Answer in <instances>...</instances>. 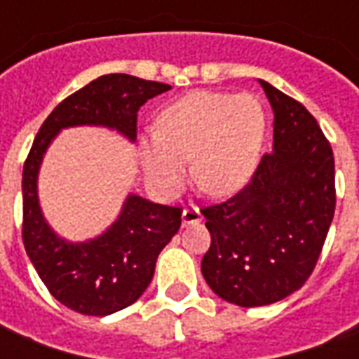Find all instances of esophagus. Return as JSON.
I'll list each match as a JSON object with an SVG mask.
<instances>
[{
  "label": "esophagus",
  "mask_w": 359,
  "mask_h": 359,
  "mask_svg": "<svg viewBox=\"0 0 359 359\" xmlns=\"http://www.w3.org/2000/svg\"><path fill=\"white\" fill-rule=\"evenodd\" d=\"M202 221V213L198 208L194 205H190L187 210L182 211V226H188V225H198Z\"/></svg>",
  "instance_id": "34e87169"
}]
</instances>
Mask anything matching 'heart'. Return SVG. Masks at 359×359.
Segmentation results:
<instances>
[{"label": "heart", "instance_id": "heart-1", "mask_svg": "<svg viewBox=\"0 0 359 359\" xmlns=\"http://www.w3.org/2000/svg\"><path fill=\"white\" fill-rule=\"evenodd\" d=\"M264 105L252 94L190 92L161 111L157 133L140 138L149 182L165 194L187 177L215 198L238 192L254 177L264 146Z\"/></svg>", "mask_w": 359, "mask_h": 359}]
</instances>
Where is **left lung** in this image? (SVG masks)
Instances as JSON below:
<instances>
[{"instance_id":"left-lung-1","label":"left lung","mask_w":359,"mask_h":359,"mask_svg":"<svg viewBox=\"0 0 359 359\" xmlns=\"http://www.w3.org/2000/svg\"><path fill=\"white\" fill-rule=\"evenodd\" d=\"M273 109V151L241 192L202 210L211 246L202 275L219 298L269 306L308 280L334 215V157L313 115L259 79Z\"/></svg>"}]
</instances>
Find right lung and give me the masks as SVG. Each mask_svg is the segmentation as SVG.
Segmentation results:
<instances>
[{
    "label": "right lung",
    "instance_id": "obj_1",
    "mask_svg": "<svg viewBox=\"0 0 359 359\" xmlns=\"http://www.w3.org/2000/svg\"><path fill=\"white\" fill-rule=\"evenodd\" d=\"M171 90L169 84L130 74H105L51 111L36 134L22 169V242L51 296L82 316H111L140 298L154 278L157 256L180 229V208L128 194L117 219L82 242L59 236L43 217L38 175L61 130L102 126L136 142V113Z\"/></svg>",
    "mask_w": 359,
    "mask_h": 359
}]
</instances>
